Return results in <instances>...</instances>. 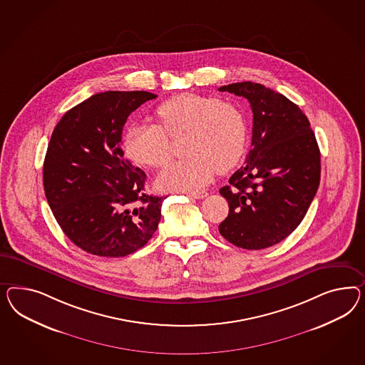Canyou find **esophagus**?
I'll return each instance as SVG.
<instances>
[{
  "label": "esophagus",
  "mask_w": 365,
  "mask_h": 365,
  "mask_svg": "<svg viewBox=\"0 0 365 365\" xmlns=\"http://www.w3.org/2000/svg\"><path fill=\"white\" fill-rule=\"evenodd\" d=\"M186 195L194 197V199H203V197H207V192L206 191H191V192H186Z\"/></svg>",
  "instance_id": "34e87169"
}]
</instances>
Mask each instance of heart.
Listing matches in <instances>:
<instances>
[{
  "label": "heart",
  "mask_w": 365,
  "mask_h": 365,
  "mask_svg": "<svg viewBox=\"0 0 365 365\" xmlns=\"http://www.w3.org/2000/svg\"><path fill=\"white\" fill-rule=\"evenodd\" d=\"M158 125H133L123 137L128 159L145 168L166 166L171 159L170 137L186 133L187 157L165 168L158 177L163 190H194L206 186L214 173L237 166L245 153L247 126L242 111L215 97L182 93L157 110Z\"/></svg>",
  "instance_id": "1"
}]
</instances>
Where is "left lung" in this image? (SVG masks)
<instances>
[{
  "instance_id": "1",
  "label": "left lung",
  "mask_w": 365,
  "mask_h": 365,
  "mask_svg": "<svg viewBox=\"0 0 365 365\" xmlns=\"http://www.w3.org/2000/svg\"><path fill=\"white\" fill-rule=\"evenodd\" d=\"M250 102L254 125L245 166L219 192L228 202L220 235L234 246L262 250L295 231L320 183V151L297 105L255 82L219 88Z\"/></svg>"
}]
</instances>
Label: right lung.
<instances>
[{
	"mask_svg": "<svg viewBox=\"0 0 365 365\" xmlns=\"http://www.w3.org/2000/svg\"><path fill=\"white\" fill-rule=\"evenodd\" d=\"M148 91H105L70 108L50 138L43 188L53 215L83 251L120 257L157 231L163 197L145 192L146 174L123 157L128 117L155 99Z\"/></svg>",
	"mask_w": 365,
	"mask_h": 365,
	"instance_id": "right-lung-1",
	"label": "right lung"
}]
</instances>
